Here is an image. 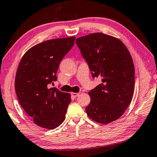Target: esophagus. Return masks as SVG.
Returning a JSON list of instances; mask_svg holds the SVG:
<instances>
[{"mask_svg":"<svg viewBox=\"0 0 157 157\" xmlns=\"http://www.w3.org/2000/svg\"><path fill=\"white\" fill-rule=\"evenodd\" d=\"M71 94V96H72L73 97L76 98V97H78V96H79V93H74V92H72Z\"/></svg>","mask_w":157,"mask_h":157,"instance_id":"obj_1","label":"esophagus"}]
</instances>
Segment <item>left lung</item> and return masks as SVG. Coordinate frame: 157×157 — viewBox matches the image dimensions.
<instances>
[{
    "instance_id": "left-lung-1",
    "label": "left lung",
    "mask_w": 157,
    "mask_h": 157,
    "mask_svg": "<svg viewBox=\"0 0 157 157\" xmlns=\"http://www.w3.org/2000/svg\"><path fill=\"white\" fill-rule=\"evenodd\" d=\"M82 57L93 78L102 83L91 90V101L86 107L88 117L100 123H109L122 116L132 99L134 66L125 45L103 33H94L76 39Z\"/></svg>"
}]
</instances>
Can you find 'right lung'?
Segmentation results:
<instances>
[{
  "label": "right lung",
  "mask_w": 157,
  "mask_h": 157,
  "mask_svg": "<svg viewBox=\"0 0 157 157\" xmlns=\"http://www.w3.org/2000/svg\"><path fill=\"white\" fill-rule=\"evenodd\" d=\"M75 37L49 40L32 47L22 58L15 78L18 99L37 125L52 130L63 122L70 94L49 86L57 80L61 61Z\"/></svg>",
  "instance_id": "right-lung-1"
}]
</instances>
